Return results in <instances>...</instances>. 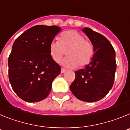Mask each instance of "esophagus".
Here are the masks:
<instances>
[{"label": "esophagus", "mask_w": 130, "mask_h": 130, "mask_svg": "<svg viewBox=\"0 0 130 130\" xmlns=\"http://www.w3.org/2000/svg\"><path fill=\"white\" fill-rule=\"evenodd\" d=\"M66 72V70H65V69H64V68H62L61 69V73H65V72Z\"/></svg>", "instance_id": "esophagus-1"}]
</instances>
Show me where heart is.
<instances>
[{"label":"heart","mask_w":130,"mask_h":130,"mask_svg":"<svg viewBox=\"0 0 130 130\" xmlns=\"http://www.w3.org/2000/svg\"><path fill=\"white\" fill-rule=\"evenodd\" d=\"M68 57L62 62L67 68H80L88 65L94 55V48L90 40L75 30L64 31L58 41H53L49 45V54L55 62H59L66 55Z\"/></svg>","instance_id":"1"}]
</instances>
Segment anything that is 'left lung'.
I'll return each instance as SVG.
<instances>
[{"label": "left lung", "mask_w": 130, "mask_h": 130, "mask_svg": "<svg viewBox=\"0 0 130 130\" xmlns=\"http://www.w3.org/2000/svg\"><path fill=\"white\" fill-rule=\"evenodd\" d=\"M82 30L92 43L95 53L85 68L75 71V79L70 88L77 99L94 102L105 97L113 85L117 69L115 51L104 36L87 27Z\"/></svg>", "instance_id": "left-lung-1"}]
</instances>
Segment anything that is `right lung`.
<instances>
[{
    "instance_id": "1",
    "label": "right lung",
    "mask_w": 130,
    "mask_h": 130,
    "mask_svg": "<svg viewBox=\"0 0 130 130\" xmlns=\"http://www.w3.org/2000/svg\"><path fill=\"white\" fill-rule=\"evenodd\" d=\"M61 28L36 25L15 40L8 58L11 87L21 99L37 102L46 98L60 66L49 54V45Z\"/></svg>"
}]
</instances>
